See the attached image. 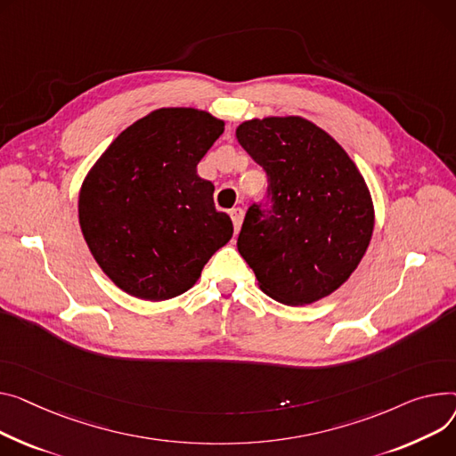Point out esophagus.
I'll use <instances>...</instances> for the list:
<instances>
[{
  "instance_id": "esophagus-1",
  "label": "esophagus",
  "mask_w": 456,
  "mask_h": 456,
  "mask_svg": "<svg viewBox=\"0 0 456 456\" xmlns=\"http://www.w3.org/2000/svg\"><path fill=\"white\" fill-rule=\"evenodd\" d=\"M231 218H232L234 232H238L240 227H241V220H244V210H241V208H232L231 210Z\"/></svg>"
}]
</instances>
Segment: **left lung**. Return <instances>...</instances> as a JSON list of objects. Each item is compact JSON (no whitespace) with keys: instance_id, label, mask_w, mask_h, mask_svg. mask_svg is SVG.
Here are the masks:
<instances>
[{"instance_id":"obj_1","label":"left lung","mask_w":456,"mask_h":456,"mask_svg":"<svg viewBox=\"0 0 456 456\" xmlns=\"http://www.w3.org/2000/svg\"><path fill=\"white\" fill-rule=\"evenodd\" d=\"M236 139L267 177L238 234V251L264 293L288 306L336 291L374 231L365 179L346 151L302 117L253 118Z\"/></svg>"}]
</instances>
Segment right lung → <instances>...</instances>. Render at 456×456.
<instances>
[{"instance_id":"1","label":"right lung","mask_w":456,"mask_h":456,"mask_svg":"<svg viewBox=\"0 0 456 456\" xmlns=\"http://www.w3.org/2000/svg\"><path fill=\"white\" fill-rule=\"evenodd\" d=\"M224 120L194 108H161L120 134L87 174L78 200L86 244L126 293L167 300L191 289L232 236L198 163Z\"/></svg>"}]
</instances>
